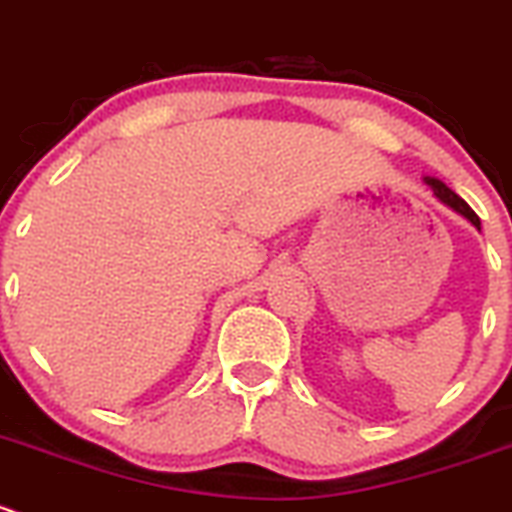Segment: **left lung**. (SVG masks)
Instances as JSON below:
<instances>
[{"mask_svg":"<svg viewBox=\"0 0 512 512\" xmlns=\"http://www.w3.org/2000/svg\"><path fill=\"white\" fill-rule=\"evenodd\" d=\"M423 181H426V184L430 186V189H433L435 199H440V201H443L445 206H450V209H453V211H458L460 216H465V219H468L470 224H473L475 229L480 231V219H478V216H475V211L470 209V206L465 204V201L460 199V196L455 194L453 189H448V186H445L443 181H440V179H433V176H426V179H423Z\"/></svg>","mask_w":512,"mask_h":512,"instance_id":"left-lung-1","label":"left lung"}]
</instances>
